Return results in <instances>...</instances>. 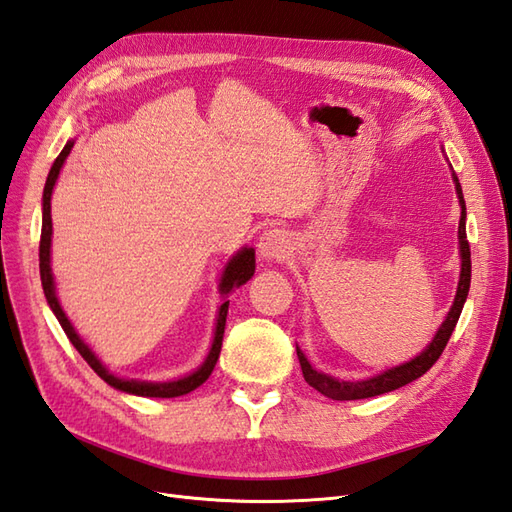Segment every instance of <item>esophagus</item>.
Wrapping results in <instances>:
<instances>
[{"instance_id":"obj_1","label":"esophagus","mask_w":512,"mask_h":512,"mask_svg":"<svg viewBox=\"0 0 512 512\" xmlns=\"http://www.w3.org/2000/svg\"><path fill=\"white\" fill-rule=\"evenodd\" d=\"M287 251H290V240H287V235L281 229H266L259 235L257 253L261 259H283Z\"/></svg>"}]
</instances>
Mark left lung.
I'll use <instances>...</instances> for the list:
<instances>
[{
    "instance_id": "left-lung-1",
    "label": "left lung",
    "mask_w": 512,
    "mask_h": 512,
    "mask_svg": "<svg viewBox=\"0 0 512 512\" xmlns=\"http://www.w3.org/2000/svg\"><path fill=\"white\" fill-rule=\"evenodd\" d=\"M456 194H458V203H461V222H458V244H461V279H458V287H456V298L452 303V309L448 311V316H445L443 324L439 326L437 335L432 337V342L426 346V350L419 352V355L411 361H406L402 365H396V368H391L383 374L372 376L368 381H339V378H333L329 374H322L316 368H311V363L307 361V357L303 355V350L296 346V355L300 361V370H303L305 381L313 387L318 389L322 396L331 398V400H363V398H374V396H381V393L393 391L398 387H404L413 383L415 378L424 376L435 361L441 357V352L448 344V339L454 331V326L461 318V311L465 305V298L469 292V283H471V251H469V242H467V231H465V199H463V190H461V183H458L456 175Z\"/></svg>"
}]
</instances>
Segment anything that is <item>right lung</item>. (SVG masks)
I'll return each instance as SVG.
<instances>
[{"instance_id":"right-lung-1","label":"right lung","mask_w":512,"mask_h":512,"mask_svg":"<svg viewBox=\"0 0 512 512\" xmlns=\"http://www.w3.org/2000/svg\"><path fill=\"white\" fill-rule=\"evenodd\" d=\"M73 149V140H69L64 144V149L60 151V155L56 157L54 166H51L47 181H45V190H43V229H41V246H38V259H41V283H43V292L47 303L51 307V311L56 313V318L60 322V326L67 333V337L71 339V344L75 346V350L80 352L84 357V361L93 368L103 381H106L110 387L114 389H121L125 393H134V396H144V398H177V396H186V393L194 391L196 387H201L209 374L214 372L216 368V361L220 357V348H222V335H225V324H227V311H229V300L220 305L218 309V320H216V333H214V342L212 348H209V355L205 357L203 365L196 372H192L190 376H183L179 381H170V383H144V381H134V378H119L114 376L106 370V365H103L97 357L95 352L90 350L84 339L75 333L73 324L69 322L67 313L62 311L60 303H58V296H56V285H54V274H51V257H49V248H51V190L56 186V179L60 175V168L67 160V155ZM255 274V251L253 248H242L238 251V255H233V259L227 264L225 272H222V279H220V294L227 296L233 287H240L244 285L248 279H251Z\"/></svg>"}]
</instances>
